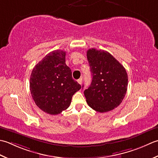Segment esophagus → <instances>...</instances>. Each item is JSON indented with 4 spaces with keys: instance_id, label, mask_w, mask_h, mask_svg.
Segmentation results:
<instances>
[{
    "instance_id": "esophagus-1",
    "label": "esophagus",
    "mask_w": 158,
    "mask_h": 158,
    "mask_svg": "<svg viewBox=\"0 0 158 158\" xmlns=\"http://www.w3.org/2000/svg\"><path fill=\"white\" fill-rule=\"evenodd\" d=\"M78 82L80 84V85H82V78H80L78 80Z\"/></svg>"
}]
</instances>
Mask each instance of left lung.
I'll return each mask as SVG.
<instances>
[{
    "label": "left lung",
    "instance_id": "obj_1",
    "mask_svg": "<svg viewBox=\"0 0 158 158\" xmlns=\"http://www.w3.org/2000/svg\"><path fill=\"white\" fill-rule=\"evenodd\" d=\"M86 56L93 76L84 94L88 105L95 111L105 112L119 105L127 92L128 77L124 67L104 50L91 48Z\"/></svg>",
    "mask_w": 158,
    "mask_h": 158
}]
</instances>
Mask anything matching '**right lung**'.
I'll use <instances>...</instances> for the list:
<instances>
[{"mask_svg": "<svg viewBox=\"0 0 158 158\" xmlns=\"http://www.w3.org/2000/svg\"><path fill=\"white\" fill-rule=\"evenodd\" d=\"M65 55V51L60 50L50 52L34 67L31 75L32 98L41 110L50 114L66 110L73 94L81 89L72 78Z\"/></svg>", "mask_w": 158, "mask_h": 158, "instance_id": "1", "label": "right lung"}]
</instances>
